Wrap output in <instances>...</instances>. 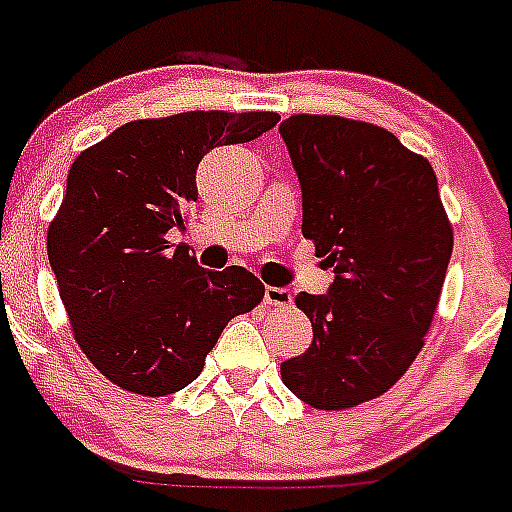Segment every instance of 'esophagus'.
Returning a JSON list of instances; mask_svg holds the SVG:
<instances>
[{"label": "esophagus", "instance_id": "esophagus-1", "mask_svg": "<svg viewBox=\"0 0 512 512\" xmlns=\"http://www.w3.org/2000/svg\"><path fill=\"white\" fill-rule=\"evenodd\" d=\"M266 305H274V307L292 305V295H289V289L266 287Z\"/></svg>", "mask_w": 512, "mask_h": 512}]
</instances>
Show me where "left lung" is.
Listing matches in <instances>:
<instances>
[{"label": "left lung", "mask_w": 512, "mask_h": 512, "mask_svg": "<svg viewBox=\"0 0 512 512\" xmlns=\"http://www.w3.org/2000/svg\"><path fill=\"white\" fill-rule=\"evenodd\" d=\"M302 187V235L333 266L328 295L295 297L312 346L282 382L315 410H348L392 390L425 343L454 230L428 158L390 130L338 115L279 125Z\"/></svg>", "instance_id": "1"}]
</instances>
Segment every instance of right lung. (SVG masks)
I'll return each instance as SVG.
<instances>
[{"mask_svg": "<svg viewBox=\"0 0 512 512\" xmlns=\"http://www.w3.org/2000/svg\"><path fill=\"white\" fill-rule=\"evenodd\" d=\"M277 122V112L223 110L133 120L71 164L48 261L76 343L120 390H184L225 325L264 300L251 271H205L169 230L187 223L202 156Z\"/></svg>", "mask_w": 512, "mask_h": 512, "instance_id": "add662e5", "label": "right lung"}]
</instances>
